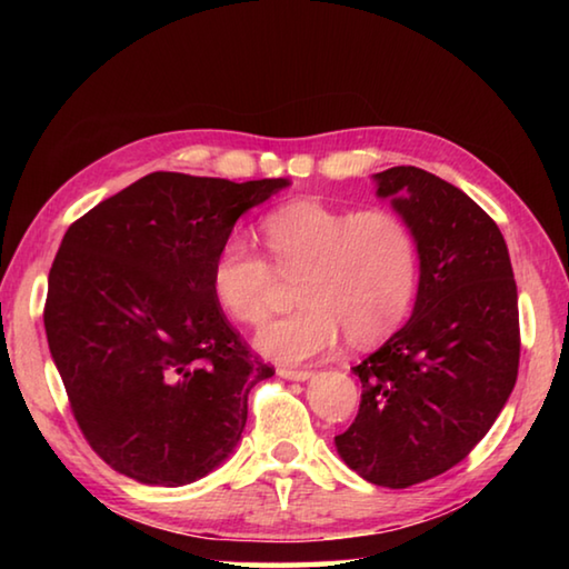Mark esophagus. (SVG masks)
I'll use <instances>...</instances> for the list:
<instances>
[{
    "label": "esophagus",
    "mask_w": 569,
    "mask_h": 569,
    "mask_svg": "<svg viewBox=\"0 0 569 569\" xmlns=\"http://www.w3.org/2000/svg\"><path fill=\"white\" fill-rule=\"evenodd\" d=\"M278 373H281L283 379H291V381H306L313 377L311 369H291V366H283V369H278Z\"/></svg>",
    "instance_id": "1"
}]
</instances>
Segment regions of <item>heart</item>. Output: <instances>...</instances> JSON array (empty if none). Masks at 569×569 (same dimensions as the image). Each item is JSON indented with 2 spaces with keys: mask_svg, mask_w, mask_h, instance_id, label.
I'll return each instance as SVG.
<instances>
[{
  "mask_svg": "<svg viewBox=\"0 0 569 569\" xmlns=\"http://www.w3.org/2000/svg\"><path fill=\"white\" fill-rule=\"evenodd\" d=\"M268 257L243 236H228L210 263L220 308L261 326L273 308L278 277L298 278L301 308L268 323L258 349L283 363L331 351L341 333L377 343L407 321L419 286V243L409 220L389 208H339L296 200L261 220Z\"/></svg>",
  "mask_w": 569,
  "mask_h": 569,
  "instance_id": "obj_1",
  "label": "heart"
}]
</instances>
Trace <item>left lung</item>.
I'll list each match as a JSON object with an SVG mask.
<instances>
[{
    "label": "left lung",
    "mask_w": 569,
    "mask_h": 569,
    "mask_svg": "<svg viewBox=\"0 0 569 569\" xmlns=\"http://www.w3.org/2000/svg\"><path fill=\"white\" fill-rule=\"evenodd\" d=\"M379 196L419 243V293L409 323L353 366L359 413L336 447L379 487L403 489L469 457L515 389L517 283L507 243L467 192L431 172H377Z\"/></svg>",
    "instance_id": "1"
}]
</instances>
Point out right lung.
Listing matches in <instances>:
<instances>
[{
	"mask_svg": "<svg viewBox=\"0 0 569 569\" xmlns=\"http://www.w3.org/2000/svg\"><path fill=\"white\" fill-rule=\"evenodd\" d=\"M283 186L150 172L67 228L47 343L82 437L120 475L190 485L238 445L248 393L276 369L228 323L210 263L240 213Z\"/></svg>",
	"mask_w": 569,
	"mask_h": 569,
	"instance_id": "right-lung-1",
	"label": "right lung"
}]
</instances>
